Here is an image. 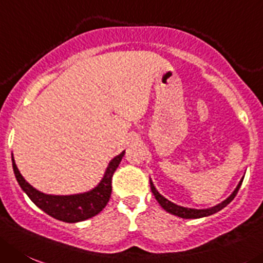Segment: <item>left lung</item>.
<instances>
[{
	"label": "left lung",
	"mask_w": 263,
	"mask_h": 263,
	"mask_svg": "<svg viewBox=\"0 0 263 263\" xmlns=\"http://www.w3.org/2000/svg\"><path fill=\"white\" fill-rule=\"evenodd\" d=\"M242 179H244V176H242L241 180L239 181V184L236 185V188L234 190V192L228 196L224 201H222V202L218 203V205L213 206V208H208V209H193V208H185V206H180V205H176V203L171 202L170 200H167L166 197H163V196H162L161 193L156 190V187H154V184H153V181H152V179H151V190H152V193L154 195V197H156V200L158 201L159 205H161L162 208H163V209H165L167 213H170V214H173V215H176V217H179V218H184V219H197V218L209 217V215L215 214V213H218L219 210H222L223 208H226L228 203L234 200L235 196H236L237 191H239L240 185H241V183H242Z\"/></svg>",
	"instance_id": "8db88e82"
}]
</instances>
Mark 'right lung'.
<instances>
[{
    "label": "right lung",
    "mask_w": 263,
    "mask_h": 263,
    "mask_svg": "<svg viewBox=\"0 0 263 263\" xmlns=\"http://www.w3.org/2000/svg\"><path fill=\"white\" fill-rule=\"evenodd\" d=\"M123 156L124 151L109 162L104 176L95 188L87 192L75 193V195H48V193L40 192L23 178L21 171L16 167L13 154H11V161H13V170L16 181L23 192L31 198L32 202L55 219L66 223H76L97 215L109 202L110 196H111L112 174L119 166Z\"/></svg>",
    "instance_id": "add662e5"
}]
</instances>
